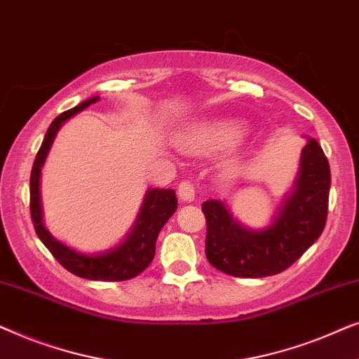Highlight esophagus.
I'll use <instances>...</instances> for the list:
<instances>
[{"instance_id":"1","label":"esophagus","mask_w":359,"mask_h":359,"mask_svg":"<svg viewBox=\"0 0 359 359\" xmlns=\"http://www.w3.org/2000/svg\"><path fill=\"white\" fill-rule=\"evenodd\" d=\"M178 196L181 201H184V203H191V201H194V196H196L194 184L188 180L183 181V183L178 186Z\"/></svg>"}]
</instances>
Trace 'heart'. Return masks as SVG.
Here are the masks:
<instances>
[{"label": "heart", "instance_id": "1", "mask_svg": "<svg viewBox=\"0 0 359 359\" xmlns=\"http://www.w3.org/2000/svg\"><path fill=\"white\" fill-rule=\"evenodd\" d=\"M247 127L240 121H209L196 126L183 137V147L196 154H214L232 149L243 139Z\"/></svg>", "mask_w": 359, "mask_h": 359}]
</instances>
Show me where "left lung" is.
<instances>
[{
  "label": "left lung",
  "instance_id": "left-lung-1",
  "mask_svg": "<svg viewBox=\"0 0 359 359\" xmlns=\"http://www.w3.org/2000/svg\"><path fill=\"white\" fill-rule=\"evenodd\" d=\"M330 166L317 140L302 150L296 189L271 227L253 232L240 225L220 201H205V257L235 278H264L296 263L320 237L327 222Z\"/></svg>",
  "mask_w": 359,
  "mask_h": 359
}]
</instances>
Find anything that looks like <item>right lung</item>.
<instances>
[{"label":"right lung","mask_w":359,"mask_h":359,"mask_svg":"<svg viewBox=\"0 0 359 359\" xmlns=\"http://www.w3.org/2000/svg\"><path fill=\"white\" fill-rule=\"evenodd\" d=\"M96 101H100V97H91L81 104L62 112L47 129L31 171V204H29L31 205V219L37 237L67 271L73 273L75 276L93 279V281H127V279L139 276L154 259L156 237L166 220L175 214L176 205H178L175 189H150L145 196L139 219H137L129 237L119 247L101 255H83L68 248L67 245L53 238L42 224L39 180H41V168L48 150H50L52 142L63 122L86 109L90 104H95Z\"/></svg>","instance_id":"obj_1"}]
</instances>
